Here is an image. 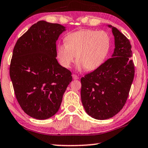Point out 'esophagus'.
I'll list each match as a JSON object with an SVG mask.
<instances>
[{"instance_id":"obj_1","label":"esophagus","mask_w":148,"mask_h":148,"mask_svg":"<svg viewBox=\"0 0 148 148\" xmlns=\"http://www.w3.org/2000/svg\"><path fill=\"white\" fill-rule=\"evenodd\" d=\"M72 78L74 80H76V79H79V76L76 74H72Z\"/></svg>"}]
</instances>
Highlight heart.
<instances>
[{
	"mask_svg": "<svg viewBox=\"0 0 148 148\" xmlns=\"http://www.w3.org/2000/svg\"><path fill=\"white\" fill-rule=\"evenodd\" d=\"M65 44L57 46L56 56L60 65L69 68L76 60L77 67L87 71L98 68L109 52L111 38L106 31L84 29L73 32L65 37Z\"/></svg>",
	"mask_w": 148,
	"mask_h": 148,
	"instance_id": "heart-1",
	"label": "heart"
}]
</instances>
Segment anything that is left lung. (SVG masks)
<instances>
[{"label":"left lung","mask_w":148,"mask_h":148,"mask_svg":"<svg viewBox=\"0 0 148 148\" xmlns=\"http://www.w3.org/2000/svg\"><path fill=\"white\" fill-rule=\"evenodd\" d=\"M109 27L115 41L112 58L81 79L83 106L90 116L99 120L112 118L123 108L135 72L130 42L117 28Z\"/></svg>","instance_id":"obj_1"}]
</instances>
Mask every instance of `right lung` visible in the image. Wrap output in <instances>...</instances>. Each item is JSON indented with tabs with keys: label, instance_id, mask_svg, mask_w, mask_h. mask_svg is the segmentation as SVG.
Here are the masks:
<instances>
[{
	"label": "right lung",
	"instance_id": "right-lung-1",
	"mask_svg": "<svg viewBox=\"0 0 148 148\" xmlns=\"http://www.w3.org/2000/svg\"><path fill=\"white\" fill-rule=\"evenodd\" d=\"M65 27L40 21L18 39L10 74L16 98L32 118H50L59 110L72 73L57 61L56 45Z\"/></svg>",
	"mask_w": 148,
	"mask_h": 148
}]
</instances>
